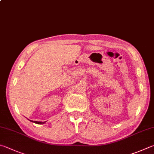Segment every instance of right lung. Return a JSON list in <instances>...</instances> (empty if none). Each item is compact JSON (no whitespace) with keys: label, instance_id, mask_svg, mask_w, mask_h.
Listing matches in <instances>:
<instances>
[{"label":"right lung","instance_id":"obj_1","mask_svg":"<svg viewBox=\"0 0 154 154\" xmlns=\"http://www.w3.org/2000/svg\"><path fill=\"white\" fill-rule=\"evenodd\" d=\"M32 121V122H34V123H36V124H39V125L44 124L46 122H38V121Z\"/></svg>","mask_w":154,"mask_h":154}]
</instances>
